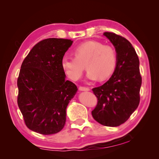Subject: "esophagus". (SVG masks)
Segmentation results:
<instances>
[{
  "label": "esophagus",
  "instance_id": "esophagus-1",
  "mask_svg": "<svg viewBox=\"0 0 159 159\" xmlns=\"http://www.w3.org/2000/svg\"><path fill=\"white\" fill-rule=\"evenodd\" d=\"M79 90L80 91H89L90 90V88L84 87V86H80Z\"/></svg>",
  "mask_w": 159,
  "mask_h": 159
}]
</instances>
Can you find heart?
Returning a JSON list of instances; mask_svg holds the SVG:
<instances>
[{
    "label": "heart",
    "mask_w": 159,
    "mask_h": 159,
    "mask_svg": "<svg viewBox=\"0 0 159 159\" xmlns=\"http://www.w3.org/2000/svg\"><path fill=\"white\" fill-rule=\"evenodd\" d=\"M74 53L75 58L64 56L61 65L66 76L74 81L82 76L85 64L88 70L87 76L92 80L108 79L116 65L114 48L99 41L83 43L75 48Z\"/></svg>",
    "instance_id": "heart-1"
}]
</instances>
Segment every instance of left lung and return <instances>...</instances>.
I'll use <instances>...</instances> for the list:
<instances>
[{
    "label": "left lung",
    "instance_id": "8db88e82",
    "mask_svg": "<svg viewBox=\"0 0 159 159\" xmlns=\"http://www.w3.org/2000/svg\"><path fill=\"white\" fill-rule=\"evenodd\" d=\"M103 35L115 48L116 65L109 80L92 89L98 98L92 115L102 125L116 127L124 123L139 105L142 85L139 61L127 39L111 32Z\"/></svg>",
    "mask_w": 159,
    "mask_h": 159
}]
</instances>
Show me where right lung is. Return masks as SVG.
<instances>
[{
  "mask_svg": "<svg viewBox=\"0 0 159 159\" xmlns=\"http://www.w3.org/2000/svg\"><path fill=\"white\" fill-rule=\"evenodd\" d=\"M72 43L55 38L43 40L21 64L17 104L26 125L32 131L52 134L65 125L66 107L78 89L65 80L61 61Z\"/></svg>",
  "mask_w": 159,
  "mask_h": 159,
  "instance_id": "obj_1",
  "label": "right lung"
}]
</instances>
